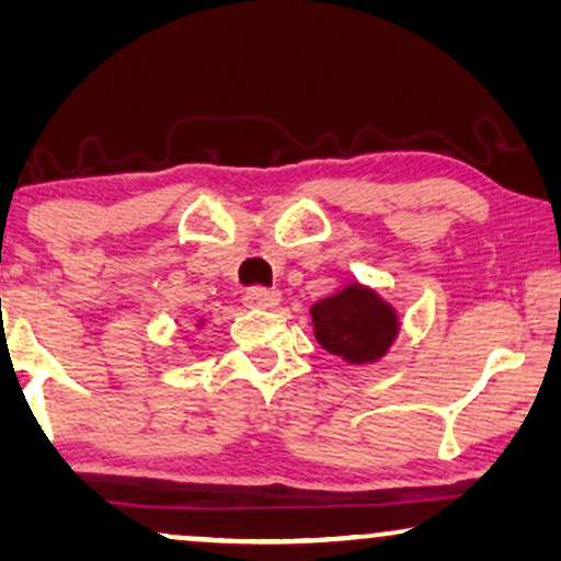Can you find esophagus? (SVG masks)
<instances>
[{
	"mask_svg": "<svg viewBox=\"0 0 561 561\" xmlns=\"http://www.w3.org/2000/svg\"><path fill=\"white\" fill-rule=\"evenodd\" d=\"M278 301H280L278 290H271L263 286L250 288L248 294H244V306H250V309H273Z\"/></svg>",
	"mask_w": 561,
	"mask_h": 561,
	"instance_id": "34e87169",
	"label": "esophagus"
}]
</instances>
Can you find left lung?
I'll list each match as a JSON object with an SVG mask.
<instances>
[{
  "mask_svg": "<svg viewBox=\"0 0 561 561\" xmlns=\"http://www.w3.org/2000/svg\"><path fill=\"white\" fill-rule=\"evenodd\" d=\"M311 319L321 347L352 365L375 363L398 334L396 311L357 283L313 304Z\"/></svg>",
  "mask_w": 561,
  "mask_h": 561,
  "instance_id": "left-lung-1",
  "label": "left lung"
}]
</instances>
